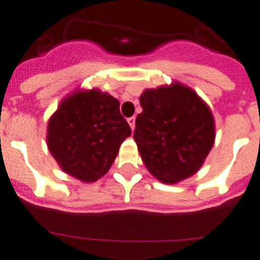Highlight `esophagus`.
Returning <instances> with one entry per match:
<instances>
[{"label":"esophagus","instance_id":"esophagus-1","mask_svg":"<svg viewBox=\"0 0 260 260\" xmlns=\"http://www.w3.org/2000/svg\"><path fill=\"white\" fill-rule=\"evenodd\" d=\"M127 122H129L131 130L135 129V117H134V116L133 117H129V119H127Z\"/></svg>","mask_w":260,"mask_h":260}]
</instances>
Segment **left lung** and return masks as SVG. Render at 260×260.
I'll list each match as a JSON object with an SVG mask.
<instances>
[{
    "mask_svg": "<svg viewBox=\"0 0 260 260\" xmlns=\"http://www.w3.org/2000/svg\"><path fill=\"white\" fill-rule=\"evenodd\" d=\"M134 140L146 169L167 184L199 172L215 143V119L206 102L179 82L145 89Z\"/></svg>",
    "mask_w": 260,
    "mask_h": 260,
    "instance_id": "left-lung-1",
    "label": "left lung"
}]
</instances>
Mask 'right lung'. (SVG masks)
Wrapping results in <instances>:
<instances>
[{
	"instance_id": "1",
	"label": "right lung",
	"mask_w": 260,
	"mask_h": 260,
	"mask_svg": "<svg viewBox=\"0 0 260 260\" xmlns=\"http://www.w3.org/2000/svg\"><path fill=\"white\" fill-rule=\"evenodd\" d=\"M130 135L119 100L101 89H78L49 119L46 144L61 171L92 183L109 172Z\"/></svg>"
}]
</instances>
